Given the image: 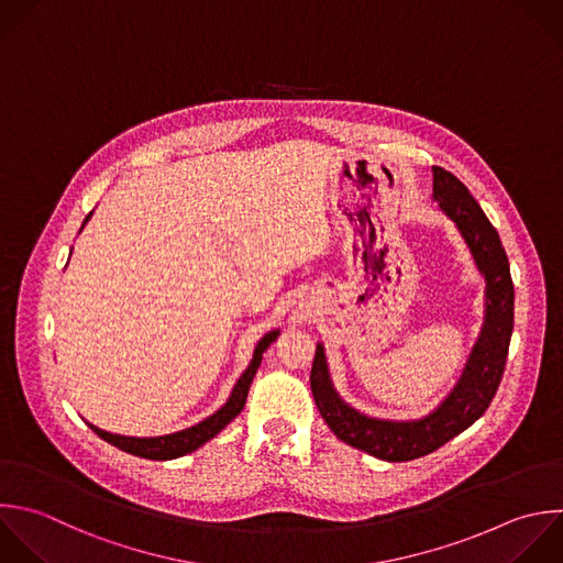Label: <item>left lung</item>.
I'll list each match as a JSON object with an SVG mask.
<instances>
[{
	"label": "left lung",
	"instance_id": "8db88e82",
	"mask_svg": "<svg viewBox=\"0 0 563 563\" xmlns=\"http://www.w3.org/2000/svg\"><path fill=\"white\" fill-rule=\"evenodd\" d=\"M431 172L433 200L457 227L486 282L484 323L460 380L429 416L418 420H383L365 416L341 400L330 380L321 343H317L310 372L317 409L332 433L345 444L387 462H407L440 449L488 409L504 374L512 334L515 290L499 235L468 189L451 172L442 167H431Z\"/></svg>",
	"mask_w": 563,
	"mask_h": 563
}]
</instances>
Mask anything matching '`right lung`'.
<instances>
[{
	"label": "right lung",
	"instance_id": "add662e5",
	"mask_svg": "<svg viewBox=\"0 0 563 563\" xmlns=\"http://www.w3.org/2000/svg\"><path fill=\"white\" fill-rule=\"evenodd\" d=\"M92 218V213H88V218L84 220V227L88 224V220ZM81 227V229H84ZM279 336V330H271L268 334H264L260 339V343L255 345V352H253V361L251 365L244 369V374L238 378L229 400L209 418H205L202 422L189 427V429H183V431H176V433H167V435H156V438H134V435H119V433H110V431H103L95 424L92 431L103 438L106 442L119 446L121 451H128L132 455H139V457H147V460H174V457H180V455H187L191 451H196L198 446H202L205 442H209L213 435H218L246 405V396H249V387L255 378V372L262 363V354L268 350V345Z\"/></svg>",
	"mask_w": 563,
	"mask_h": 563
}]
</instances>
